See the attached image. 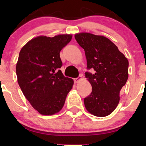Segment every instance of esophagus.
<instances>
[{
  "instance_id": "34e87169",
  "label": "esophagus",
  "mask_w": 146,
  "mask_h": 146,
  "mask_svg": "<svg viewBox=\"0 0 146 146\" xmlns=\"http://www.w3.org/2000/svg\"><path fill=\"white\" fill-rule=\"evenodd\" d=\"M81 78H82V76H81V75H80V76H79L78 78H75V79H74V82H75V83H78V82L80 81V80H81Z\"/></svg>"
}]
</instances>
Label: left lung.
<instances>
[{
  "instance_id": "8db88e82",
  "label": "left lung",
  "mask_w": 146,
  "mask_h": 146,
  "mask_svg": "<svg viewBox=\"0 0 146 146\" xmlns=\"http://www.w3.org/2000/svg\"><path fill=\"white\" fill-rule=\"evenodd\" d=\"M84 48L87 61L86 78L92 86V92L84 98L86 110L97 117L113 113L119 102L121 90L128 78V60L108 38L89 33L75 35Z\"/></svg>"
}]
</instances>
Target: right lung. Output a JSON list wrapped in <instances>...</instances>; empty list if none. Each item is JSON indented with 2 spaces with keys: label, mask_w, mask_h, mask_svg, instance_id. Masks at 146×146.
Returning <instances> with one entry per match:
<instances>
[{
  "label": "right lung",
  "mask_w": 146,
  "mask_h": 146,
  "mask_svg": "<svg viewBox=\"0 0 146 146\" xmlns=\"http://www.w3.org/2000/svg\"><path fill=\"white\" fill-rule=\"evenodd\" d=\"M71 38L68 34L38 36L20 51L16 68L18 84L33 108L42 115L59 112L73 87V80L60 70L62 66L60 52Z\"/></svg>",
  "instance_id": "obj_1"
}]
</instances>
